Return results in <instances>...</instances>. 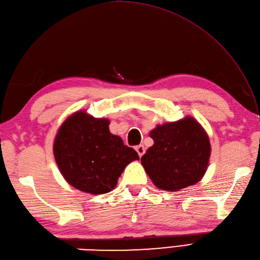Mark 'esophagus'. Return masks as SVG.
Here are the masks:
<instances>
[{
    "instance_id": "34e87169",
    "label": "esophagus",
    "mask_w": 260,
    "mask_h": 260,
    "mask_svg": "<svg viewBox=\"0 0 260 260\" xmlns=\"http://www.w3.org/2000/svg\"><path fill=\"white\" fill-rule=\"evenodd\" d=\"M135 150H136V152H137V153H139V156H140V157H142L143 155H144V153H145V147L143 146V145L136 146V147H135Z\"/></svg>"
}]
</instances>
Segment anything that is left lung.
<instances>
[{"mask_svg": "<svg viewBox=\"0 0 260 260\" xmlns=\"http://www.w3.org/2000/svg\"><path fill=\"white\" fill-rule=\"evenodd\" d=\"M154 141L142 165L153 183L165 191H179L196 184L208 168L211 146L202 126L192 117L157 125Z\"/></svg>", "mask_w": 260, "mask_h": 260, "instance_id": "8db88e82", "label": "left lung"}]
</instances>
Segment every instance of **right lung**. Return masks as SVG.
<instances>
[{"label": "right lung", "mask_w": 260, "mask_h": 260, "mask_svg": "<svg viewBox=\"0 0 260 260\" xmlns=\"http://www.w3.org/2000/svg\"><path fill=\"white\" fill-rule=\"evenodd\" d=\"M109 120L77 112L60 126L53 154L60 172L70 185L90 194L112 191L127 164L139 154L110 134Z\"/></svg>", "instance_id": "1"}]
</instances>
